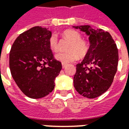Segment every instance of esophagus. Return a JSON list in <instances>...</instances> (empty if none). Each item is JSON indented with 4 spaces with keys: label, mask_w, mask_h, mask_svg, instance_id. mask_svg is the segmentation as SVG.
Segmentation results:
<instances>
[{
    "label": "esophagus",
    "mask_w": 129,
    "mask_h": 129,
    "mask_svg": "<svg viewBox=\"0 0 129 129\" xmlns=\"http://www.w3.org/2000/svg\"><path fill=\"white\" fill-rule=\"evenodd\" d=\"M66 66H67V64H66V63H62V68H65L66 67Z\"/></svg>",
    "instance_id": "34e87169"
}]
</instances>
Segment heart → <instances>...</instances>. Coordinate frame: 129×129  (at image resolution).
I'll list each match as a JSON object with an SVG mask.
<instances>
[{"label":"heart","mask_w":129,"mask_h":129,"mask_svg":"<svg viewBox=\"0 0 129 129\" xmlns=\"http://www.w3.org/2000/svg\"><path fill=\"white\" fill-rule=\"evenodd\" d=\"M63 36L70 41L68 46V52H59L55 58L62 63H68L75 61L77 58H84L89 52V45L86 41L81 39V35L74 29H66L63 32ZM49 47L53 52L59 49L58 39L56 34H52L49 39Z\"/></svg>","instance_id":"heart-1"}]
</instances>
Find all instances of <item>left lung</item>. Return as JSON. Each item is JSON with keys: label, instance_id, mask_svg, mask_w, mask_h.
Returning <instances> with one entry per match:
<instances>
[{"label": "left lung", "instance_id": "1", "mask_svg": "<svg viewBox=\"0 0 129 129\" xmlns=\"http://www.w3.org/2000/svg\"><path fill=\"white\" fill-rule=\"evenodd\" d=\"M75 28L89 35L90 45L88 54L76 66L74 86L80 95L93 99L111 87L117 69L118 49L108 32L92 29L90 25Z\"/></svg>", "mask_w": 129, "mask_h": 129}]
</instances>
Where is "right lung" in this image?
<instances>
[{
	"label": "right lung",
	"instance_id": "add662e5",
	"mask_svg": "<svg viewBox=\"0 0 129 129\" xmlns=\"http://www.w3.org/2000/svg\"><path fill=\"white\" fill-rule=\"evenodd\" d=\"M52 33L37 26L18 36L10 52V68L16 84L25 95L39 99L50 94L61 70L49 47Z\"/></svg>",
	"mask_w": 129,
	"mask_h": 129
}]
</instances>
